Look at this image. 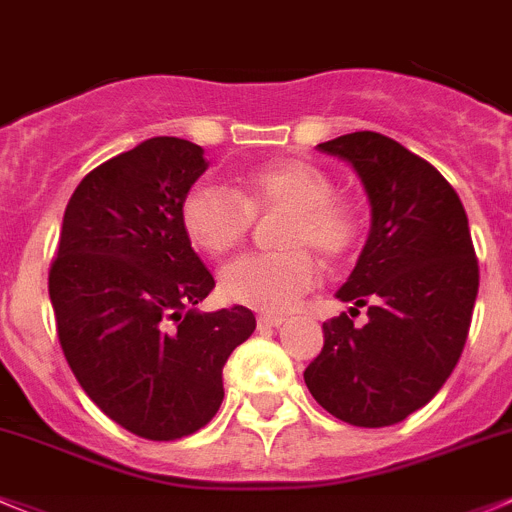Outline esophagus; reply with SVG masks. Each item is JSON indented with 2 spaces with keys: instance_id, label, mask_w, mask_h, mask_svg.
<instances>
[{
  "instance_id": "obj_1",
  "label": "esophagus",
  "mask_w": 512,
  "mask_h": 512,
  "mask_svg": "<svg viewBox=\"0 0 512 512\" xmlns=\"http://www.w3.org/2000/svg\"><path fill=\"white\" fill-rule=\"evenodd\" d=\"M286 321V316H276V314H264L259 316V326L261 329H271V326H281Z\"/></svg>"
}]
</instances>
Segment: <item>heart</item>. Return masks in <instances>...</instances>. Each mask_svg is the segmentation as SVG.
<instances>
[{
	"label": "heart",
	"mask_w": 512,
	"mask_h": 512,
	"mask_svg": "<svg viewBox=\"0 0 512 512\" xmlns=\"http://www.w3.org/2000/svg\"><path fill=\"white\" fill-rule=\"evenodd\" d=\"M329 175L304 160L281 158L256 165L238 178V191L191 188L180 206L188 238L208 253H226L248 236L256 213L284 208L276 243L284 251L243 253L221 269V294L259 311L291 309L319 276L311 246L329 261L344 259L359 241V213L332 196Z\"/></svg>",
	"instance_id": "obj_1"
}]
</instances>
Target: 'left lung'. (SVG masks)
I'll use <instances>...</instances> for the list:
<instances>
[{
	"instance_id": "8db88e82",
	"label": "left lung",
	"mask_w": 512,
	"mask_h": 512,
	"mask_svg": "<svg viewBox=\"0 0 512 512\" xmlns=\"http://www.w3.org/2000/svg\"><path fill=\"white\" fill-rule=\"evenodd\" d=\"M357 170L372 226L324 321V349L306 367L311 397L357 427L397 425L425 407L455 369L470 332L480 271L465 208L435 165L387 135L362 130L319 143Z\"/></svg>"
}]
</instances>
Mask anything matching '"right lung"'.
Returning <instances> with one entry per match:
<instances>
[{
	"label": "right lung",
	"instance_id": "right-lung-1",
	"mask_svg": "<svg viewBox=\"0 0 512 512\" xmlns=\"http://www.w3.org/2000/svg\"><path fill=\"white\" fill-rule=\"evenodd\" d=\"M206 168L201 145L168 135L97 165L67 203L50 266L72 374L145 440L206 427L223 402V364L256 329L246 306L191 309L216 286L180 221Z\"/></svg>",
	"mask_w": 512,
	"mask_h": 512
}]
</instances>
